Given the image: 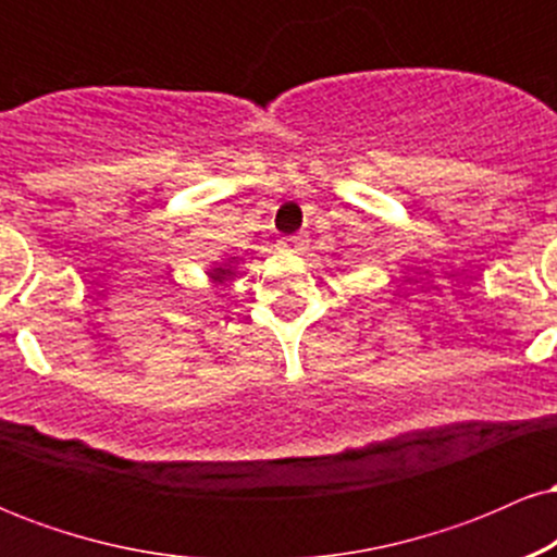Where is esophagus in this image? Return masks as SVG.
I'll list each match as a JSON object with an SVG mask.
<instances>
[{"label": "esophagus", "instance_id": "obj_1", "mask_svg": "<svg viewBox=\"0 0 557 557\" xmlns=\"http://www.w3.org/2000/svg\"><path fill=\"white\" fill-rule=\"evenodd\" d=\"M277 246L285 253H304L306 246H309V238L306 235H285V238L277 240Z\"/></svg>", "mask_w": 557, "mask_h": 557}]
</instances>
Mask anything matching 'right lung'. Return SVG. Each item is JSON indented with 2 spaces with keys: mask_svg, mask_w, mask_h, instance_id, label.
<instances>
[{
  "mask_svg": "<svg viewBox=\"0 0 557 557\" xmlns=\"http://www.w3.org/2000/svg\"><path fill=\"white\" fill-rule=\"evenodd\" d=\"M227 274H233V270H227V267H216V270L212 272V277L220 280V283H222V280H225Z\"/></svg>",
  "mask_w": 557,
  "mask_h": 557,
  "instance_id": "right-lung-1",
  "label": "right lung"
}]
</instances>
